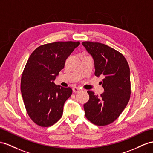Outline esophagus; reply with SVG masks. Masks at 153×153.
<instances>
[{
  "label": "esophagus",
  "instance_id": "34e87169",
  "mask_svg": "<svg viewBox=\"0 0 153 153\" xmlns=\"http://www.w3.org/2000/svg\"><path fill=\"white\" fill-rule=\"evenodd\" d=\"M72 90L74 92H79L81 91V89L79 87H74Z\"/></svg>",
  "mask_w": 153,
  "mask_h": 153
}]
</instances>
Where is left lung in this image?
Returning <instances> with one entry per match:
<instances>
[{
	"label": "left lung",
	"instance_id": "8db88e82",
	"mask_svg": "<svg viewBox=\"0 0 153 153\" xmlns=\"http://www.w3.org/2000/svg\"><path fill=\"white\" fill-rule=\"evenodd\" d=\"M94 61L95 76L103 77L104 92L98 96L88 91L89 100L84 104L85 116L98 126L112 123L126 107L131 96L130 68L122 54L100 42H82Z\"/></svg>",
	"mask_w": 153,
	"mask_h": 153
}]
</instances>
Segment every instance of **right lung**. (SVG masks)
Returning <instances> with one entry per match:
<instances>
[{
	"instance_id": "add662e5",
	"label": "right lung",
	"mask_w": 153,
	"mask_h": 153,
	"mask_svg": "<svg viewBox=\"0 0 153 153\" xmlns=\"http://www.w3.org/2000/svg\"><path fill=\"white\" fill-rule=\"evenodd\" d=\"M80 42H54L41 45L31 54L22 74L21 91L27 113L34 123L50 127L59 121L71 88L53 83L66 59Z\"/></svg>"
}]
</instances>
